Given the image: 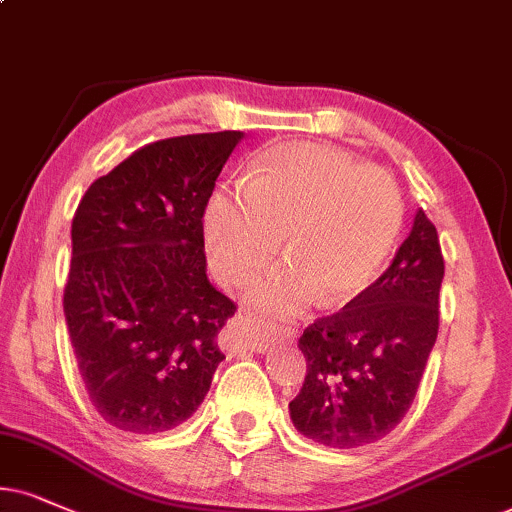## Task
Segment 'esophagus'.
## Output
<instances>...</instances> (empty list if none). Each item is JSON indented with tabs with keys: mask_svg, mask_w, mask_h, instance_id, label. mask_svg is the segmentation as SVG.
Returning a JSON list of instances; mask_svg holds the SVG:
<instances>
[{
	"mask_svg": "<svg viewBox=\"0 0 512 512\" xmlns=\"http://www.w3.org/2000/svg\"><path fill=\"white\" fill-rule=\"evenodd\" d=\"M231 335H229V349H236V352H271V347L276 345L274 340L269 338H260V335H252L250 333V323L243 321L241 316H238V321L234 326L229 328ZM288 340H293V333L286 335Z\"/></svg>",
	"mask_w": 512,
	"mask_h": 512,
	"instance_id": "obj_1",
	"label": "esophagus"
}]
</instances>
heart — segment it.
I'll list each match as a JSON object with an SVG mask.
<instances>
[{"label": "heart", "mask_w": 512, "mask_h": 512, "mask_svg": "<svg viewBox=\"0 0 512 512\" xmlns=\"http://www.w3.org/2000/svg\"><path fill=\"white\" fill-rule=\"evenodd\" d=\"M401 196L383 167H359L338 148L283 144L257 160L248 186H222L205 210L208 260L224 286H243L274 260L288 264L252 288L264 312L293 314L319 297L354 302L397 245Z\"/></svg>", "instance_id": "b5f03b06"}]
</instances>
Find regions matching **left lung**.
Here are the masks:
<instances>
[{
    "mask_svg": "<svg viewBox=\"0 0 512 512\" xmlns=\"http://www.w3.org/2000/svg\"><path fill=\"white\" fill-rule=\"evenodd\" d=\"M444 257L435 224L416 212L383 276L340 312L304 328L307 359L290 420L331 449H357L397 428L416 397L439 331Z\"/></svg>",
    "mask_w": 512,
    "mask_h": 512,
    "instance_id": "left-lung-1",
    "label": "left lung"
}]
</instances>
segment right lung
<instances>
[{
	"label": "right lung",
	"instance_id": "right-lung-1",
	"mask_svg": "<svg viewBox=\"0 0 512 512\" xmlns=\"http://www.w3.org/2000/svg\"><path fill=\"white\" fill-rule=\"evenodd\" d=\"M243 132L186 134L134 151L73 217L63 312L89 401L113 428H177L210 390L236 304L208 281L203 215Z\"/></svg>",
	"mask_w": 512,
	"mask_h": 512
}]
</instances>
